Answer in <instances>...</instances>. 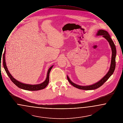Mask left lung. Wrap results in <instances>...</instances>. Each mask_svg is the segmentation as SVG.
Masks as SVG:
<instances>
[{"label":"left lung","instance_id":"1","mask_svg":"<svg viewBox=\"0 0 123 123\" xmlns=\"http://www.w3.org/2000/svg\"><path fill=\"white\" fill-rule=\"evenodd\" d=\"M96 35L97 36L102 35L109 42V44L111 47L112 54H111V62L110 69L105 76L102 78H101L99 82H97L93 84H92L90 85L81 86V85H77L76 83H74L73 82H72L70 80L69 77L67 76V79L70 84L75 88H77L78 89L89 90H93V89H95L99 88L109 79V78L110 76H111L112 74L113 73L114 71L115 70V66H116V56L117 52H116V47L113 41H112V40H111V38L110 37V36L109 35L108 33L106 31L104 30L103 29H99L97 31Z\"/></svg>","mask_w":123,"mask_h":123}]
</instances>
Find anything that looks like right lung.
<instances>
[{"instance_id": "add662e5", "label": "right lung", "mask_w": 123, "mask_h": 123, "mask_svg": "<svg viewBox=\"0 0 123 123\" xmlns=\"http://www.w3.org/2000/svg\"><path fill=\"white\" fill-rule=\"evenodd\" d=\"M5 54H6V49H5V52L3 54V66L4 67V69L6 71V73L7 75L9 76V78L11 79L12 82H13L17 87L18 88H20L21 89H23L26 90H29V91H37L41 90L46 88L47 86L49 81V74L51 71V69L53 66V65L50 67V68L48 69L47 73V78L45 81L43 82L42 83L38 84H26L24 83L18 81L16 79H15L12 75L10 74V72L8 70V68L6 66V59H5Z\"/></svg>"}]
</instances>
